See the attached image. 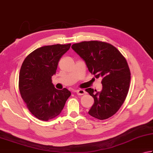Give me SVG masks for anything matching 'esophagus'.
I'll list each match as a JSON object with an SVG mask.
<instances>
[{"instance_id": "1", "label": "esophagus", "mask_w": 153, "mask_h": 153, "mask_svg": "<svg viewBox=\"0 0 153 153\" xmlns=\"http://www.w3.org/2000/svg\"><path fill=\"white\" fill-rule=\"evenodd\" d=\"M76 93H77V95L82 96V95H84V94H85V90L80 89V90H77L76 91Z\"/></svg>"}]
</instances>
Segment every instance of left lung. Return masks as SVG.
Returning a JSON list of instances; mask_svg holds the SVG:
<instances>
[{
  "label": "left lung",
  "mask_w": 153,
  "mask_h": 153,
  "mask_svg": "<svg viewBox=\"0 0 153 153\" xmlns=\"http://www.w3.org/2000/svg\"><path fill=\"white\" fill-rule=\"evenodd\" d=\"M71 48L85 61L91 74L102 78L100 92L85 90L94 99L89 114L99 120L111 117L123 104L129 90L130 71L126 59L114 46L103 41H82Z\"/></svg>",
  "instance_id": "8db88e82"
}]
</instances>
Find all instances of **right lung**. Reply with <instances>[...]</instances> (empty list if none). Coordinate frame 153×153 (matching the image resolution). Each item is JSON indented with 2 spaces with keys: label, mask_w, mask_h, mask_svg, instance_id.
<instances>
[{
  "label": "right lung",
  "mask_w": 153,
  "mask_h": 153,
  "mask_svg": "<svg viewBox=\"0 0 153 153\" xmlns=\"http://www.w3.org/2000/svg\"><path fill=\"white\" fill-rule=\"evenodd\" d=\"M70 46L71 43L41 47L27 55L21 65L19 79L21 98L39 120L48 121L57 116L71 96L68 89L57 90L51 81L60 58Z\"/></svg>",
  "instance_id": "right-lung-1"
}]
</instances>
